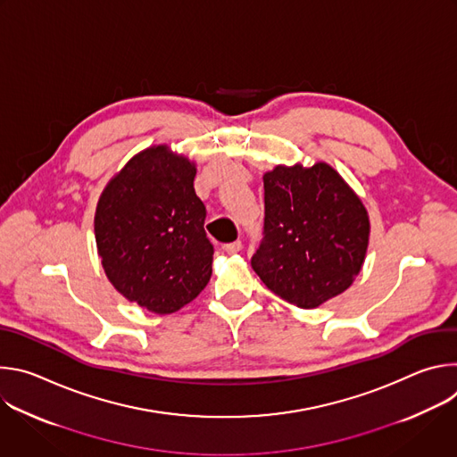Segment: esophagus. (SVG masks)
Segmentation results:
<instances>
[{"instance_id": "obj_1", "label": "esophagus", "mask_w": 457, "mask_h": 457, "mask_svg": "<svg viewBox=\"0 0 457 457\" xmlns=\"http://www.w3.org/2000/svg\"><path fill=\"white\" fill-rule=\"evenodd\" d=\"M224 251L229 253V254H235L238 251H242V242L240 240H235V242H229L224 245Z\"/></svg>"}]
</instances>
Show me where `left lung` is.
<instances>
[{"instance_id": "obj_1", "label": "left lung", "mask_w": 457, "mask_h": 457, "mask_svg": "<svg viewBox=\"0 0 457 457\" xmlns=\"http://www.w3.org/2000/svg\"><path fill=\"white\" fill-rule=\"evenodd\" d=\"M264 240L251 268L268 289L316 309L353 286L365 262L370 220L331 164H277L264 173Z\"/></svg>"}]
</instances>
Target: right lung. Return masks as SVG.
I'll use <instances>...</instances> for the list:
<instances>
[{"instance_id": "1", "label": "right lung", "mask_w": 457, "mask_h": 457, "mask_svg": "<svg viewBox=\"0 0 457 457\" xmlns=\"http://www.w3.org/2000/svg\"><path fill=\"white\" fill-rule=\"evenodd\" d=\"M195 173L186 155L154 145L129 159L97 201L94 233L106 278L155 314L179 311L212 278L213 245Z\"/></svg>"}]
</instances>
